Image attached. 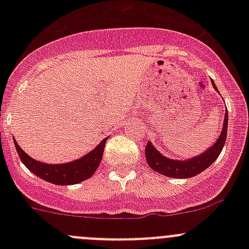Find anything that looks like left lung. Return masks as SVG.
<instances>
[{
    "label": "left lung",
    "instance_id": "1",
    "mask_svg": "<svg viewBox=\"0 0 249 249\" xmlns=\"http://www.w3.org/2000/svg\"><path fill=\"white\" fill-rule=\"evenodd\" d=\"M214 89L217 90V87L213 83ZM227 132H228V110H225L224 115V123H223L222 134L219 135L214 144L211 145L207 150L202 153V154L197 155V157L190 158L188 160H175L169 159V158L164 157L160 154L159 150L152 144L150 141H148L147 145H145V160H147L148 165L152 167L154 171L159 172L160 175H164L166 177L171 178H190L194 176L199 175L202 171H205L211 164L215 161L218 157H219L220 152H222L223 147L225 144V140H227Z\"/></svg>",
    "mask_w": 249,
    "mask_h": 249
}]
</instances>
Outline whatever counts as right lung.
I'll use <instances>...</instances> for the list:
<instances>
[{"label":"right lung","mask_w":249,"mask_h":249,"mask_svg":"<svg viewBox=\"0 0 249 249\" xmlns=\"http://www.w3.org/2000/svg\"><path fill=\"white\" fill-rule=\"evenodd\" d=\"M108 139V137H107ZM107 139L102 140L97 144L96 148L88 153L87 155L74 161L66 162V164H44V162L37 161L26 154L20 148L18 142L14 140V145L17 148L18 155L22 164L27 167L32 173L47 182L53 183L56 185H70L77 184L83 182L94 175L101 162L102 155H104L105 143Z\"/></svg>","instance_id":"add662e5"}]
</instances>
